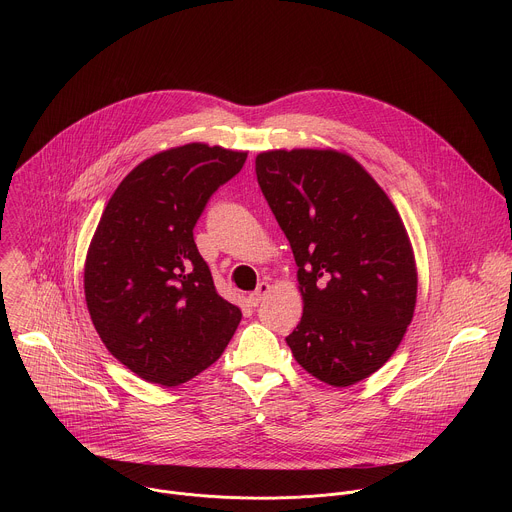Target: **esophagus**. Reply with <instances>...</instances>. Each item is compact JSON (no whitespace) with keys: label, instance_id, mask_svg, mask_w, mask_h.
<instances>
[{"label":"esophagus","instance_id":"1","mask_svg":"<svg viewBox=\"0 0 512 512\" xmlns=\"http://www.w3.org/2000/svg\"><path fill=\"white\" fill-rule=\"evenodd\" d=\"M269 291H271V285H269L267 281H261V283L257 285V289L251 291V294H249V304H251V306H259V304L263 302V298L269 294Z\"/></svg>","mask_w":512,"mask_h":512}]
</instances>
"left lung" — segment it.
I'll list each match as a JSON object with an SVG mask.
<instances>
[{
  "mask_svg": "<svg viewBox=\"0 0 512 512\" xmlns=\"http://www.w3.org/2000/svg\"><path fill=\"white\" fill-rule=\"evenodd\" d=\"M257 182L298 265L304 314L285 342L332 387L377 373L401 344L417 302V265L401 216L352 156L269 150Z\"/></svg>",
  "mask_w": 512,
  "mask_h": 512,
  "instance_id": "obj_1",
  "label": "left lung"
}]
</instances>
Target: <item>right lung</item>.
Returning <instances> with one entry per match:
<instances>
[{"label":"right lung","instance_id":"add662e5","mask_svg":"<svg viewBox=\"0 0 512 512\" xmlns=\"http://www.w3.org/2000/svg\"><path fill=\"white\" fill-rule=\"evenodd\" d=\"M247 152L202 141L137 164L109 198L85 259V300L107 350L143 381L182 385L218 360L239 306L216 294L192 229Z\"/></svg>","mask_w":512,"mask_h":512}]
</instances>
